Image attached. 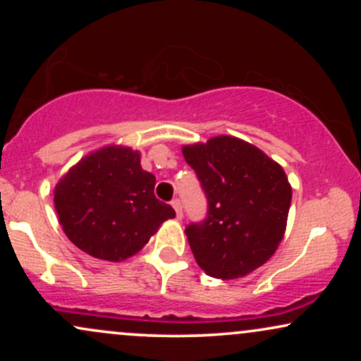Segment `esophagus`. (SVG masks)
Segmentation results:
<instances>
[{
	"mask_svg": "<svg viewBox=\"0 0 361 361\" xmlns=\"http://www.w3.org/2000/svg\"><path fill=\"white\" fill-rule=\"evenodd\" d=\"M171 205H173V209H175V212H176V217H178V219H181V217H183V209H181V202L178 200V198H175V200L171 202Z\"/></svg>",
	"mask_w": 361,
	"mask_h": 361,
	"instance_id": "esophagus-1",
	"label": "esophagus"
}]
</instances>
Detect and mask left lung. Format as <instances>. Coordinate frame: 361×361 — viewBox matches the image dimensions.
Instances as JSON below:
<instances>
[{"mask_svg":"<svg viewBox=\"0 0 361 361\" xmlns=\"http://www.w3.org/2000/svg\"><path fill=\"white\" fill-rule=\"evenodd\" d=\"M207 195L205 221L185 229L209 276H246L271 258L287 227L292 186L279 163L246 140L217 135L183 146Z\"/></svg>","mask_w":361,"mask_h":361,"instance_id":"left-lung-1","label":"left lung"}]
</instances>
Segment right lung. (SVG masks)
<instances>
[{
	"label": "right lung",
	"instance_id": "right-lung-1",
	"mask_svg": "<svg viewBox=\"0 0 361 361\" xmlns=\"http://www.w3.org/2000/svg\"><path fill=\"white\" fill-rule=\"evenodd\" d=\"M156 178L140 166V152L106 146L85 156L54 190L57 217L69 241L106 261H123L146 246L171 205L154 197Z\"/></svg>",
	"mask_w": 361,
	"mask_h": 361
}]
</instances>
